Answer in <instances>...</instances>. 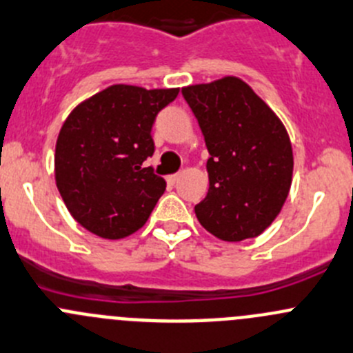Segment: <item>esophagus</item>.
<instances>
[{
  "label": "esophagus",
  "instance_id": "1",
  "mask_svg": "<svg viewBox=\"0 0 353 353\" xmlns=\"http://www.w3.org/2000/svg\"><path fill=\"white\" fill-rule=\"evenodd\" d=\"M179 177H181V174H174V176H169V177H167V183L172 184V186H174V184L179 181Z\"/></svg>",
  "mask_w": 353,
  "mask_h": 353
}]
</instances>
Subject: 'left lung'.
<instances>
[{
    "label": "left lung",
    "mask_w": 353,
    "mask_h": 353,
    "mask_svg": "<svg viewBox=\"0 0 353 353\" xmlns=\"http://www.w3.org/2000/svg\"><path fill=\"white\" fill-rule=\"evenodd\" d=\"M208 157V193L194 205L200 224L224 241L255 238L281 212L292 186L288 132L248 84L224 77L184 88Z\"/></svg>",
    "instance_id": "left-lung-1"
}]
</instances>
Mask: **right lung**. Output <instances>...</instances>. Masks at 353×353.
Here are the masks:
<instances>
[{"instance_id":"add662e5","label":"right lung","mask_w":353,"mask_h":353,"mask_svg":"<svg viewBox=\"0 0 353 353\" xmlns=\"http://www.w3.org/2000/svg\"><path fill=\"white\" fill-rule=\"evenodd\" d=\"M177 93L115 84L68 115L57 139L54 177L82 228L121 239L148 221L167 186L145 163L155 152L152 128Z\"/></svg>"}]
</instances>
